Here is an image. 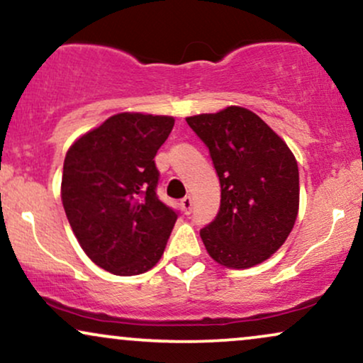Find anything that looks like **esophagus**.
Instances as JSON below:
<instances>
[{
	"instance_id": "esophagus-1",
	"label": "esophagus",
	"mask_w": 363,
	"mask_h": 363,
	"mask_svg": "<svg viewBox=\"0 0 363 363\" xmlns=\"http://www.w3.org/2000/svg\"><path fill=\"white\" fill-rule=\"evenodd\" d=\"M193 204H194V199L191 198V196H186V198L181 199V206H182V209H184L186 215H189L191 209H193Z\"/></svg>"
}]
</instances>
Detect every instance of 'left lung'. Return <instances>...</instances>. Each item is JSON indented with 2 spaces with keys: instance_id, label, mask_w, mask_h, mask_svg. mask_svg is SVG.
<instances>
[{
  "instance_id": "obj_1",
  "label": "left lung",
  "mask_w": 363,
  "mask_h": 363,
  "mask_svg": "<svg viewBox=\"0 0 363 363\" xmlns=\"http://www.w3.org/2000/svg\"><path fill=\"white\" fill-rule=\"evenodd\" d=\"M203 140L221 186L220 211L199 231L213 260L247 269L289 237L299 209V170L286 142L247 108L186 118Z\"/></svg>"
}]
</instances>
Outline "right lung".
Listing matches in <instances>:
<instances>
[{
  "instance_id": "add662e5",
  "label": "right lung",
  "mask_w": 363,
  "mask_h": 363,
  "mask_svg": "<svg viewBox=\"0 0 363 363\" xmlns=\"http://www.w3.org/2000/svg\"><path fill=\"white\" fill-rule=\"evenodd\" d=\"M172 116L120 113L72 143L62 204L86 255L116 276H137L162 257L177 213L157 196L155 155Z\"/></svg>"
}]
</instances>
